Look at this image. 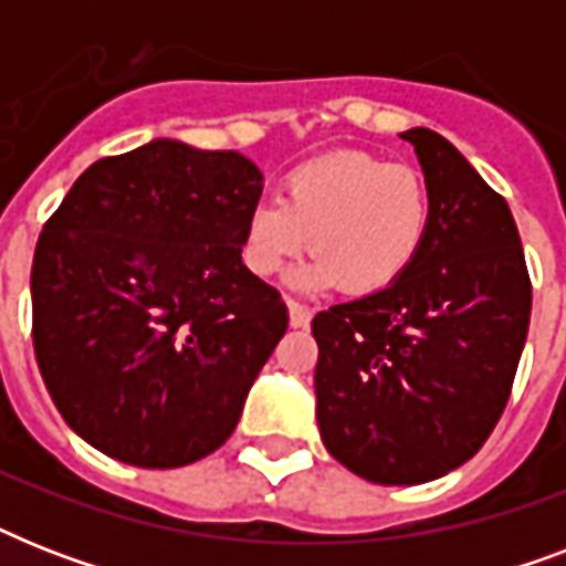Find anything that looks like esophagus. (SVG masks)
Masks as SVG:
<instances>
[{
    "mask_svg": "<svg viewBox=\"0 0 566 566\" xmlns=\"http://www.w3.org/2000/svg\"><path fill=\"white\" fill-rule=\"evenodd\" d=\"M287 314H291L293 328H305L311 323V308H305V305L296 300H287Z\"/></svg>",
    "mask_w": 566,
    "mask_h": 566,
    "instance_id": "obj_1",
    "label": "esophagus"
}]
</instances>
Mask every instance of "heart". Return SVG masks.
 <instances>
[{
	"label": "heart",
	"mask_w": 566,
	"mask_h": 566,
	"mask_svg": "<svg viewBox=\"0 0 566 566\" xmlns=\"http://www.w3.org/2000/svg\"><path fill=\"white\" fill-rule=\"evenodd\" d=\"M429 222L431 196L413 167L358 149L328 153L293 167L279 185V199L252 205L243 261L258 279H270L311 240L317 255L293 270V287L340 284L353 296H370L411 270Z\"/></svg>",
	"instance_id": "heart-1"
}]
</instances>
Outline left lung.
Wrapping results in <instances>:
<instances>
[{"mask_svg":"<svg viewBox=\"0 0 566 566\" xmlns=\"http://www.w3.org/2000/svg\"><path fill=\"white\" fill-rule=\"evenodd\" d=\"M431 196L411 270L387 291L319 311L311 332L319 438L376 484H422L482 449L526 346L532 282L517 222L464 155L408 128Z\"/></svg>","mask_w":566,"mask_h":566,"instance_id":"1","label":"left lung"}]
</instances>
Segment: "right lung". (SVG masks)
<instances>
[{"mask_svg":"<svg viewBox=\"0 0 566 566\" xmlns=\"http://www.w3.org/2000/svg\"><path fill=\"white\" fill-rule=\"evenodd\" d=\"M264 176L240 153L155 137L91 164L31 264L34 355L66 426L123 464L220 449L287 332L240 258Z\"/></svg>","mask_w":566,"mask_h":566,"instance_id":"obj_1","label":"right lung"}]
</instances>
